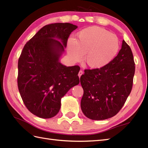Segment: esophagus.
<instances>
[{
  "label": "esophagus",
  "mask_w": 148,
  "mask_h": 148,
  "mask_svg": "<svg viewBox=\"0 0 148 148\" xmlns=\"http://www.w3.org/2000/svg\"><path fill=\"white\" fill-rule=\"evenodd\" d=\"M83 74V71H80L79 72V74H78V76H79V77L82 76V75Z\"/></svg>",
  "instance_id": "34e87169"
}]
</instances>
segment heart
<instances>
[{
	"instance_id": "b5f03b06",
	"label": "heart",
	"mask_w": 148,
	"mask_h": 148,
	"mask_svg": "<svg viewBox=\"0 0 148 148\" xmlns=\"http://www.w3.org/2000/svg\"><path fill=\"white\" fill-rule=\"evenodd\" d=\"M119 49L118 37L96 26L83 29L77 34L76 40L70 38L67 42V53L71 60L80 62L86 54V64L93 69L108 65L117 55Z\"/></svg>"
}]
</instances>
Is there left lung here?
<instances>
[{"mask_svg": "<svg viewBox=\"0 0 148 148\" xmlns=\"http://www.w3.org/2000/svg\"><path fill=\"white\" fill-rule=\"evenodd\" d=\"M135 63L132 50L123 40L118 55L105 67L86 69L81 76L84 90L81 108L87 118L103 120L120 111L132 88Z\"/></svg>", "mask_w": 148, "mask_h": 148, "instance_id": "1", "label": "left lung"}]
</instances>
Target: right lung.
I'll return each mask as SVG.
<instances>
[{
  "label": "right lung",
  "mask_w": 148,
  "mask_h": 148,
  "mask_svg": "<svg viewBox=\"0 0 148 148\" xmlns=\"http://www.w3.org/2000/svg\"><path fill=\"white\" fill-rule=\"evenodd\" d=\"M77 26L69 23L47 25L28 41L18 60V86L29 111L41 118L58 114L61 99L79 83L80 68L60 62L67 39Z\"/></svg>",
  "instance_id": "right-lung-1"
}]
</instances>
